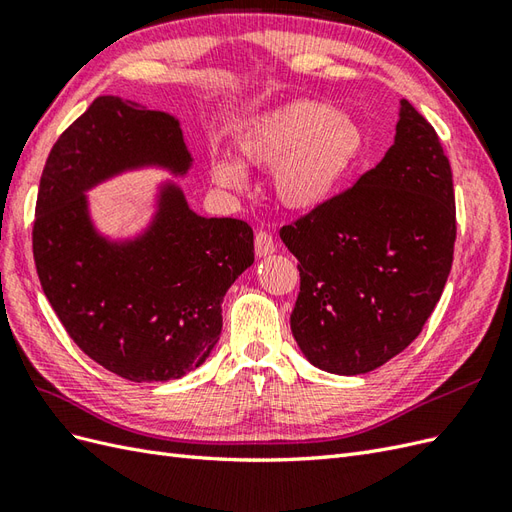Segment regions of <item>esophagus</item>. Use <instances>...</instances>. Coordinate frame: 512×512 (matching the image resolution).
I'll list each match as a JSON object with an SVG mask.
<instances>
[{"instance_id": "34e87169", "label": "esophagus", "mask_w": 512, "mask_h": 512, "mask_svg": "<svg viewBox=\"0 0 512 512\" xmlns=\"http://www.w3.org/2000/svg\"><path fill=\"white\" fill-rule=\"evenodd\" d=\"M274 248H277V246H274V240H272V235L268 231H257L255 233V253L259 257L272 255Z\"/></svg>"}]
</instances>
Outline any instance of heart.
Masks as SVG:
<instances>
[{"mask_svg":"<svg viewBox=\"0 0 512 512\" xmlns=\"http://www.w3.org/2000/svg\"><path fill=\"white\" fill-rule=\"evenodd\" d=\"M242 162L274 170V194L287 209L311 212L333 201L357 175L370 151L361 123L320 101H290L244 127L238 138ZM220 188L242 190L240 162L220 157L212 166Z\"/></svg>","mask_w":512,"mask_h":512,"instance_id":"heart-1","label":"heart"}]
</instances>
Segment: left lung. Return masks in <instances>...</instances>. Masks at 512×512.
I'll list each match as a JSON object with an SVG mask.
<instances>
[{"mask_svg": "<svg viewBox=\"0 0 512 512\" xmlns=\"http://www.w3.org/2000/svg\"><path fill=\"white\" fill-rule=\"evenodd\" d=\"M298 259L292 333L316 368H381L422 333L456 240L452 168L437 131L400 101L385 157L333 201L281 227Z\"/></svg>", "mask_w": 512, "mask_h": 512, "instance_id": "8db88e82", "label": "left lung"}]
</instances>
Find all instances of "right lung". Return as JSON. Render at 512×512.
<instances>
[{
    "instance_id": "add662e5",
    "label": "right lung",
    "mask_w": 512,
    "mask_h": 512,
    "mask_svg": "<svg viewBox=\"0 0 512 512\" xmlns=\"http://www.w3.org/2000/svg\"><path fill=\"white\" fill-rule=\"evenodd\" d=\"M147 166L188 173L192 155L179 121L97 97L47 157L32 229L38 279L62 326L90 359L134 383L199 368L218 344L222 298L255 261L244 220L199 216L173 181L157 190L140 235H101L86 192Z\"/></svg>"
}]
</instances>
